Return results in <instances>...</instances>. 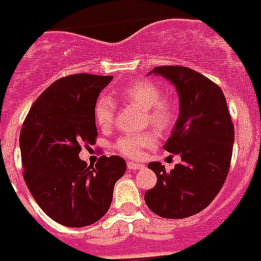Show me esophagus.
Returning <instances> with one entry per match:
<instances>
[{
    "mask_svg": "<svg viewBox=\"0 0 261 261\" xmlns=\"http://www.w3.org/2000/svg\"><path fill=\"white\" fill-rule=\"evenodd\" d=\"M126 166H128L129 170H138V169H142L143 168L142 164H139V162H130V161H129L128 164H126Z\"/></svg>",
    "mask_w": 261,
    "mask_h": 261,
    "instance_id": "34e87169",
    "label": "esophagus"
}]
</instances>
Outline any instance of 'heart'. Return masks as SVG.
I'll list each match as a JSON object with an SVG mask.
<instances>
[{"mask_svg": "<svg viewBox=\"0 0 261 261\" xmlns=\"http://www.w3.org/2000/svg\"><path fill=\"white\" fill-rule=\"evenodd\" d=\"M121 97L146 110L147 121L162 132L169 130L175 125L177 114L176 101L172 97H161V89L152 81L138 80L128 84L121 91ZM93 114L100 128H111L115 118V103L110 97H100L96 101ZM155 143L156 133L152 130L126 133L117 140L115 150L128 158H139L144 148H150Z\"/></svg>", "mask_w": 261, "mask_h": 261, "instance_id": "1", "label": "heart"}]
</instances>
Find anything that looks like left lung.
<instances>
[{"label":"left lung","mask_w":261,"mask_h":261,"mask_svg":"<svg viewBox=\"0 0 261 261\" xmlns=\"http://www.w3.org/2000/svg\"><path fill=\"white\" fill-rule=\"evenodd\" d=\"M151 72L169 80L179 93V118L164 147L181 162L170 172L161 162L148 164L156 184L144 201L158 216L184 219L203 211L226 181L234 125L224 93L209 78L184 66H161Z\"/></svg>","instance_id":"1"}]
</instances>
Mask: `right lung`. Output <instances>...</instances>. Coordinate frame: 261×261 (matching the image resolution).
<instances>
[{
    "mask_svg": "<svg viewBox=\"0 0 261 261\" xmlns=\"http://www.w3.org/2000/svg\"><path fill=\"white\" fill-rule=\"evenodd\" d=\"M111 75L72 74L55 81L33 103L20 130L23 177L52 220L85 227L105 216L117 180L126 170L118 155L95 166L80 160L81 144H95V105Z\"/></svg>",
    "mask_w": 261,
    "mask_h": 261,
    "instance_id": "1",
    "label": "right lung"
}]
</instances>
